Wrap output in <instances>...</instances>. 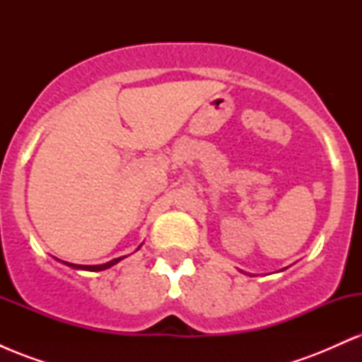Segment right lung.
<instances>
[{
	"label": "right lung",
	"mask_w": 362,
	"mask_h": 362,
	"mask_svg": "<svg viewBox=\"0 0 362 362\" xmlns=\"http://www.w3.org/2000/svg\"><path fill=\"white\" fill-rule=\"evenodd\" d=\"M122 259H124V257H119V259H114V260L107 262V264H100V265H78V264H69V262H64V264L69 265V267H73V269H81V271L98 272V271H105V269L112 267V265H115L117 262H120Z\"/></svg>",
	"instance_id": "add662e5"
}]
</instances>
